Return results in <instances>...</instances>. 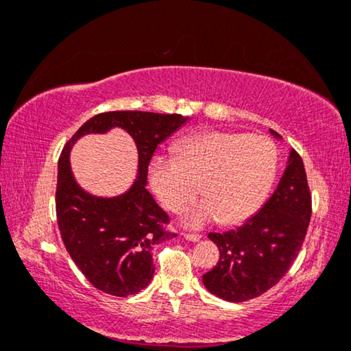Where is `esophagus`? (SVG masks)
<instances>
[{
	"label": "esophagus",
	"instance_id": "obj_1",
	"mask_svg": "<svg viewBox=\"0 0 351 351\" xmlns=\"http://www.w3.org/2000/svg\"><path fill=\"white\" fill-rule=\"evenodd\" d=\"M184 239L191 243H198L202 239V234H197V233H186L184 234Z\"/></svg>",
	"mask_w": 351,
	"mask_h": 351
}]
</instances>
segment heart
<instances>
[{"label":"heart","instance_id":"heart-1","mask_svg":"<svg viewBox=\"0 0 351 351\" xmlns=\"http://www.w3.org/2000/svg\"><path fill=\"white\" fill-rule=\"evenodd\" d=\"M277 148L265 135L206 132L181 140L173 159L156 156L149 184L171 213L184 209L198 193L206 195L184 216L189 227L222 219L239 223L263 205L277 173Z\"/></svg>","mask_w":351,"mask_h":351}]
</instances>
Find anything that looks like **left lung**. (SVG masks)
Here are the masks:
<instances>
[{"label": "left lung", "mask_w": 351, "mask_h": 351, "mask_svg": "<svg viewBox=\"0 0 351 351\" xmlns=\"http://www.w3.org/2000/svg\"><path fill=\"white\" fill-rule=\"evenodd\" d=\"M269 134L282 137L273 129ZM311 192L304 164L290 149L284 175L273 195L241 227L209 233L217 245V265L203 274V285L230 302L254 300L274 287L290 269L311 222Z\"/></svg>", "instance_id": "left-lung-1"}]
</instances>
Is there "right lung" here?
Masks as SVG:
<instances>
[{
  "mask_svg": "<svg viewBox=\"0 0 351 351\" xmlns=\"http://www.w3.org/2000/svg\"><path fill=\"white\" fill-rule=\"evenodd\" d=\"M189 118L151 112H107L82 125L62 148L58 160L56 217L71 258L97 290L129 296L143 290L154 274L151 250L175 238L165 232L169 216L146 189L148 165L158 146ZM124 128L139 151V175L121 196L97 197L86 193L71 173L69 154L83 134Z\"/></svg>",
  "mask_w": 351,
  "mask_h": 351,
  "instance_id": "add662e5",
  "label": "right lung"
}]
</instances>
